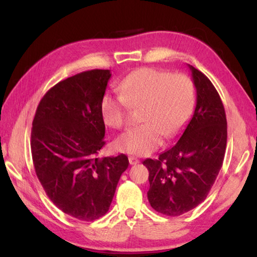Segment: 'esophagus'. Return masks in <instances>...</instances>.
<instances>
[{"mask_svg":"<svg viewBox=\"0 0 257 257\" xmlns=\"http://www.w3.org/2000/svg\"><path fill=\"white\" fill-rule=\"evenodd\" d=\"M128 160H129V163L132 165H136L139 163V160L137 158H135V156H129Z\"/></svg>","mask_w":257,"mask_h":257,"instance_id":"obj_1","label":"esophagus"}]
</instances>
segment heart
<instances>
[{
    "mask_svg": "<svg viewBox=\"0 0 257 257\" xmlns=\"http://www.w3.org/2000/svg\"><path fill=\"white\" fill-rule=\"evenodd\" d=\"M120 94H104L99 102L103 121L112 128L127 124L130 107L143 106L144 123L130 128L116 138L115 147L124 153L147 155L162 144L163 136L175 137L186 124L195 104V88L182 73L142 68L120 84Z\"/></svg>",
    "mask_w": 257,
    "mask_h": 257,
    "instance_id": "heart-1",
    "label": "heart"
}]
</instances>
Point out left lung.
<instances>
[{
    "mask_svg": "<svg viewBox=\"0 0 257 257\" xmlns=\"http://www.w3.org/2000/svg\"><path fill=\"white\" fill-rule=\"evenodd\" d=\"M196 87V107L179 141L158 160L147 159V198L156 212L184 214L199 205L222 167L227 146V118L219 93L211 80L189 66Z\"/></svg>",
    "mask_w": 257,
    "mask_h": 257,
    "instance_id": "8db88e82",
    "label": "left lung"
}]
</instances>
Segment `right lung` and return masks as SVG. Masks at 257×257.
<instances>
[{
	"mask_svg": "<svg viewBox=\"0 0 257 257\" xmlns=\"http://www.w3.org/2000/svg\"><path fill=\"white\" fill-rule=\"evenodd\" d=\"M110 77V70L94 69L58 82L33 120L30 147L38 180L56 207L81 221L108 211L129 164L124 154L96 158L105 145L99 102Z\"/></svg>",
	"mask_w": 257,
	"mask_h": 257,
	"instance_id": "right-lung-1",
	"label": "right lung"
}]
</instances>
